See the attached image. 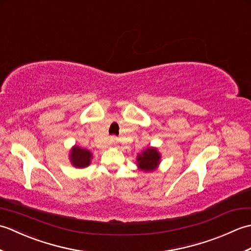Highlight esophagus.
Here are the masks:
<instances>
[{
	"instance_id": "esophagus-1",
	"label": "esophagus",
	"mask_w": 251,
	"mask_h": 251,
	"mask_svg": "<svg viewBox=\"0 0 251 251\" xmlns=\"http://www.w3.org/2000/svg\"><path fill=\"white\" fill-rule=\"evenodd\" d=\"M110 142L112 143V145H117V138H116L115 136L111 137V138H110Z\"/></svg>"
}]
</instances>
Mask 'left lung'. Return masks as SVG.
<instances>
[{"instance_id": "1", "label": "left lung", "mask_w": 251, "mask_h": 251, "mask_svg": "<svg viewBox=\"0 0 251 251\" xmlns=\"http://www.w3.org/2000/svg\"><path fill=\"white\" fill-rule=\"evenodd\" d=\"M162 155L156 148L149 147L137 155L138 169L145 173H151L156 170L161 164Z\"/></svg>"}]
</instances>
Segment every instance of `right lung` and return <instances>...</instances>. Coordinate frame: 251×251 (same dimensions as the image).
Segmentation results:
<instances>
[{"mask_svg": "<svg viewBox=\"0 0 251 251\" xmlns=\"http://www.w3.org/2000/svg\"><path fill=\"white\" fill-rule=\"evenodd\" d=\"M93 153L87 149H83L78 146H73L69 153V159L73 167L85 168L88 167L92 163Z\"/></svg>", "mask_w": 251, "mask_h": 251, "instance_id": "right-lung-1", "label": "right lung"}]
</instances>
